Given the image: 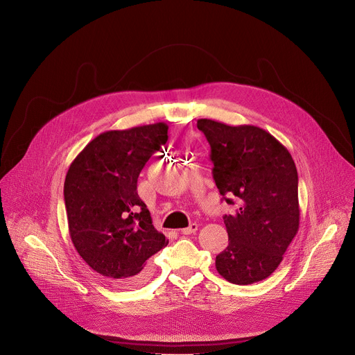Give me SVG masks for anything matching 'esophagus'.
Returning a JSON list of instances; mask_svg holds the SVG:
<instances>
[{
    "mask_svg": "<svg viewBox=\"0 0 355 355\" xmlns=\"http://www.w3.org/2000/svg\"><path fill=\"white\" fill-rule=\"evenodd\" d=\"M196 230H198V225H196V223H191L188 227L181 229V233H182V234H192V233H195Z\"/></svg>",
    "mask_w": 355,
    "mask_h": 355,
    "instance_id": "34e87169",
    "label": "esophagus"
}]
</instances>
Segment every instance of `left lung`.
Masks as SVG:
<instances>
[{
    "mask_svg": "<svg viewBox=\"0 0 355 355\" xmlns=\"http://www.w3.org/2000/svg\"><path fill=\"white\" fill-rule=\"evenodd\" d=\"M211 144L214 180L229 205V245L216 256V270L229 282L248 285L268 278L299 229L297 171L286 147L267 130L198 119Z\"/></svg>",
    "mask_w": 355,
    "mask_h": 355,
    "instance_id": "8db88e82",
    "label": "left lung"
}]
</instances>
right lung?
<instances>
[{
  "mask_svg": "<svg viewBox=\"0 0 355 355\" xmlns=\"http://www.w3.org/2000/svg\"><path fill=\"white\" fill-rule=\"evenodd\" d=\"M164 122L108 130L73 160L64 181L71 241L81 259L116 286L141 285L150 257L168 244L137 195V178L166 144Z\"/></svg>",
  "mask_w": 355,
  "mask_h": 355,
  "instance_id": "1",
  "label": "right lung"
}]
</instances>
